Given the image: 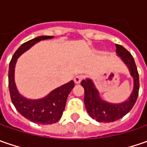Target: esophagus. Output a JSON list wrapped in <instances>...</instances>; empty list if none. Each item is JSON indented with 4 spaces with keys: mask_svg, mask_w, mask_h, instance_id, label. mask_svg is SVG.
<instances>
[{
    "mask_svg": "<svg viewBox=\"0 0 147 147\" xmlns=\"http://www.w3.org/2000/svg\"><path fill=\"white\" fill-rule=\"evenodd\" d=\"M83 78H84V77L82 76V75H77V76L74 78V82L77 83V84H78V83H80Z\"/></svg>",
    "mask_w": 147,
    "mask_h": 147,
    "instance_id": "esophagus-1",
    "label": "esophagus"
}]
</instances>
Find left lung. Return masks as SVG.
Instances as JSON below:
<instances>
[{"label": "left lung", "mask_w": 147, "mask_h": 147, "mask_svg": "<svg viewBox=\"0 0 147 147\" xmlns=\"http://www.w3.org/2000/svg\"><path fill=\"white\" fill-rule=\"evenodd\" d=\"M115 46L116 53L128 67L134 80L133 93L128 100L121 104L108 103L100 98L98 91L92 80L87 78L81 82V85L84 88V103L87 111L93 119L100 123H110L123 118L132 110L138 96L139 75L133 55L121 45L115 44Z\"/></svg>", "instance_id": "8db88e82"}]
</instances>
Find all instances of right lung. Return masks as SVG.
<instances>
[{
    "label": "right lung",
    "instance_id": "right-lung-1",
    "mask_svg": "<svg viewBox=\"0 0 147 147\" xmlns=\"http://www.w3.org/2000/svg\"><path fill=\"white\" fill-rule=\"evenodd\" d=\"M52 36H41L22 44L14 52L9 66V90L10 98L16 110L27 119L40 124H51L59 121L64 112L69 94L74 87V81L55 89L43 99L32 100L20 95L14 83V67L21 54L41 40L51 39Z\"/></svg>",
    "mask_w": 147,
    "mask_h": 147
}]
</instances>
